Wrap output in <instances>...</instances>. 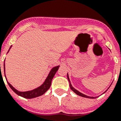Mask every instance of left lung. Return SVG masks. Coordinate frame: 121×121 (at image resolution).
I'll return each mask as SVG.
<instances>
[{
    "mask_svg": "<svg viewBox=\"0 0 121 121\" xmlns=\"http://www.w3.org/2000/svg\"><path fill=\"white\" fill-rule=\"evenodd\" d=\"M67 78H68V81H69V83H70V88H71V90H72L73 91V92L75 93L76 94V95H79V96H80L84 97V98H90V99H95V98H98V97L99 96H95V97H93V96H87V95H84V94L82 93H81V92H80V91H78V90H77L76 89H75V88H74L73 86H72V85H71V82H70V78H69V76H68V73H67ZM112 84H111V85H112ZM111 85H110V86H111ZM110 86H109L108 88H108H110ZM108 89H107V90H108ZM107 90L105 91H104V93H102V94L105 93L107 91Z\"/></svg>",
    "mask_w": 121,
    "mask_h": 121,
    "instance_id": "left-lung-1",
    "label": "left lung"
}]
</instances>
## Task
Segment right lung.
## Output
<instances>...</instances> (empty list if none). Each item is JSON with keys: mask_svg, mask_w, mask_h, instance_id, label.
<instances>
[{"mask_svg": "<svg viewBox=\"0 0 121 121\" xmlns=\"http://www.w3.org/2000/svg\"><path fill=\"white\" fill-rule=\"evenodd\" d=\"M11 47H12V45L9 47V50L8 51L7 53L9 52V50H10ZM59 67L60 65L56 66V67H54L53 68H51V70H50V73H49V74H48L47 77V78L45 79L44 82H43V84H42L41 85H40L39 86H38V87H37V88L32 90L26 91H18L14 87H13L12 85H11L8 81H7V82H8V84L9 86V87L12 89V90L14 92L16 93L17 95L23 97V98H26V99H32V98H36V97L40 96L41 95H43V94L50 88L51 84V81L53 79V77L55 75L56 73L57 72V71L58 70ZM4 72H5V78H6V80H7L6 79V75H5V62H4Z\"/></svg>", "mask_w": 121, "mask_h": 121, "instance_id": "add662e5", "label": "right lung"}]
</instances>
